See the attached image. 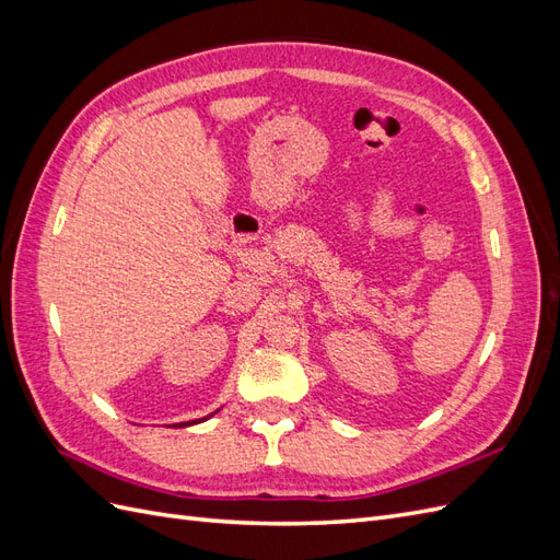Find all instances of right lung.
Masks as SVG:
<instances>
[{
	"instance_id": "add662e5",
	"label": "right lung",
	"mask_w": 560,
	"mask_h": 560,
	"mask_svg": "<svg viewBox=\"0 0 560 560\" xmlns=\"http://www.w3.org/2000/svg\"><path fill=\"white\" fill-rule=\"evenodd\" d=\"M191 422H196V420H191ZM191 422H179V428H186V425H191Z\"/></svg>"
}]
</instances>
